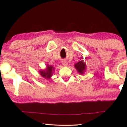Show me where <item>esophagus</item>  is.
<instances>
[{
    "instance_id": "esophagus-1",
    "label": "esophagus",
    "mask_w": 127,
    "mask_h": 127,
    "mask_svg": "<svg viewBox=\"0 0 127 127\" xmlns=\"http://www.w3.org/2000/svg\"><path fill=\"white\" fill-rule=\"evenodd\" d=\"M62 65H63L64 66H66L67 65V62L66 61H62Z\"/></svg>"
}]
</instances>
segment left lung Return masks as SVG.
Listing matches in <instances>:
<instances>
[{
    "label": "left lung",
    "instance_id": "obj_1",
    "mask_svg": "<svg viewBox=\"0 0 127 127\" xmlns=\"http://www.w3.org/2000/svg\"><path fill=\"white\" fill-rule=\"evenodd\" d=\"M74 66H75L78 72L81 74H83L85 69H86V64H85L83 61H80L78 63L74 65Z\"/></svg>",
    "mask_w": 127,
    "mask_h": 127
}]
</instances>
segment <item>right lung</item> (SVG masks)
Returning <instances> with one entry per match:
<instances>
[{
	"label": "right lung",
	"instance_id": "right-lung-1",
	"mask_svg": "<svg viewBox=\"0 0 127 127\" xmlns=\"http://www.w3.org/2000/svg\"><path fill=\"white\" fill-rule=\"evenodd\" d=\"M54 69V68H53V66L47 65L46 70L40 71L41 75L43 77L46 78V79H50L52 76V72H53Z\"/></svg>",
	"mask_w": 127,
	"mask_h": 127
}]
</instances>
